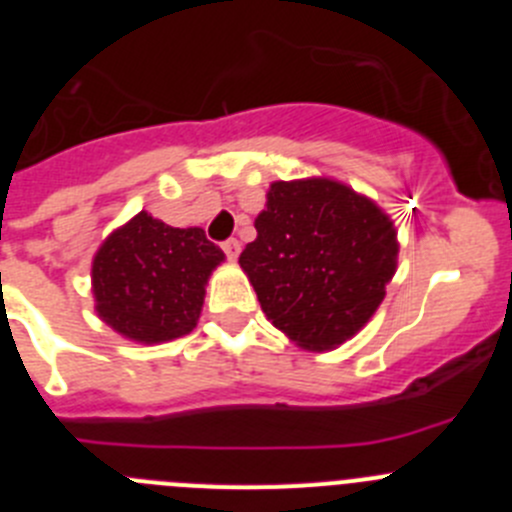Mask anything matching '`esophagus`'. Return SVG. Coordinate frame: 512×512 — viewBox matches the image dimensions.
<instances>
[{
  "instance_id": "esophagus-1",
  "label": "esophagus",
  "mask_w": 512,
  "mask_h": 512,
  "mask_svg": "<svg viewBox=\"0 0 512 512\" xmlns=\"http://www.w3.org/2000/svg\"><path fill=\"white\" fill-rule=\"evenodd\" d=\"M223 251L228 253V259H238V253H241V243L235 241V238H228V241L223 243Z\"/></svg>"
}]
</instances>
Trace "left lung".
Listing matches in <instances>:
<instances>
[{"label": "left lung", "instance_id": "8db88e82", "mask_svg": "<svg viewBox=\"0 0 512 512\" xmlns=\"http://www.w3.org/2000/svg\"><path fill=\"white\" fill-rule=\"evenodd\" d=\"M241 269L261 310L305 351L354 338L387 295L397 271L392 217L330 176L274 182L256 217Z\"/></svg>", "mask_w": 512, "mask_h": 512}]
</instances>
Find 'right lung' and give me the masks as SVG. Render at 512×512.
Segmentation results:
<instances>
[{"mask_svg":"<svg viewBox=\"0 0 512 512\" xmlns=\"http://www.w3.org/2000/svg\"><path fill=\"white\" fill-rule=\"evenodd\" d=\"M223 261L202 228H171L140 210L94 253V310L128 341L182 338L197 328L205 287Z\"/></svg>","mask_w":512,"mask_h":512,"instance_id":"obj_1","label":"right lung"}]
</instances>
